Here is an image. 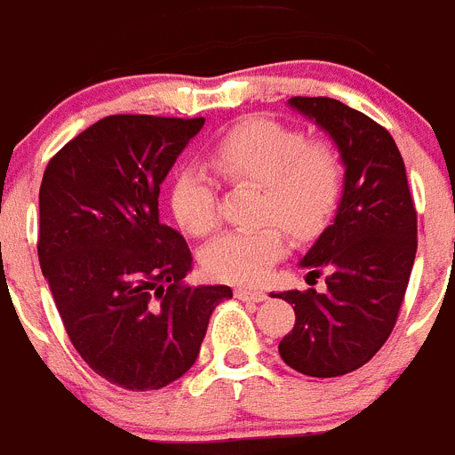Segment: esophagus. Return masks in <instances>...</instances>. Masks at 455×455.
Listing matches in <instances>:
<instances>
[{"mask_svg": "<svg viewBox=\"0 0 455 455\" xmlns=\"http://www.w3.org/2000/svg\"><path fill=\"white\" fill-rule=\"evenodd\" d=\"M235 293H236V299L248 300V303H262V300L267 299V291L255 287H239Z\"/></svg>", "mask_w": 455, "mask_h": 455, "instance_id": "esophagus-1", "label": "esophagus"}]
</instances>
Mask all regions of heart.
Segmentation results:
<instances>
[{"instance_id":"1","label":"heart","mask_w":455,"mask_h":455,"mask_svg":"<svg viewBox=\"0 0 455 455\" xmlns=\"http://www.w3.org/2000/svg\"><path fill=\"white\" fill-rule=\"evenodd\" d=\"M209 166L225 182L259 187L257 220H268L255 230L228 232L204 248V271L223 283H259L287 251L279 225L296 241L316 239L331 225L344 191L337 148L307 140L300 130L271 118L241 120L225 132L209 150ZM216 184L203 168L187 166L175 175L171 209L188 235L216 230Z\"/></svg>"}]
</instances>
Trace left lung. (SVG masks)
I'll use <instances>...</instances> for the list:
<instances>
[{"mask_svg":"<svg viewBox=\"0 0 455 455\" xmlns=\"http://www.w3.org/2000/svg\"><path fill=\"white\" fill-rule=\"evenodd\" d=\"M291 108L331 134L344 162L335 223L300 259L325 271V291H280L296 323L280 357L296 371L335 378L367 364L392 332L417 252V212L403 156L385 127L332 98H291Z\"/></svg>","mask_w":455,"mask_h":455,"instance_id":"left-lung-1","label":"left lung"}]
</instances>
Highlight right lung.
Listing matches in <instances>:
<instances>
[{
	"label": "right lung",
	"mask_w": 455,
	"mask_h": 455,
	"mask_svg": "<svg viewBox=\"0 0 455 455\" xmlns=\"http://www.w3.org/2000/svg\"><path fill=\"white\" fill-rule=\"evenodd\" d=\"M204 118L107 116L50 159L38 259L72 347L108 383L162 389L188 371L225 284L188 287L193 257L159 220V187Z\"/></svg>",
	"instance_id": "add662e5"
}]
</instances>
